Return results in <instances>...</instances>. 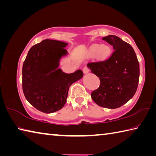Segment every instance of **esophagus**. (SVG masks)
I'll use <instances>...</instances> for the list:
<instances>
[{
  "mask_svg": "<svg viewBox=\"0 0 156 156\" xmlns=\"http://www.w3.org/2000/svg\"><path fill=\"white\" fill-rule=\"evenodd\" d=\"M83 73H84V74H87V73H88L89 72V68H88L87 67H84V68H83Z\"/></svg>",
  "mask_w": 156,
  "mask_h": 156,
  "instance_id": "34e87169",
  "label": "esophagus"
}]
</instances>
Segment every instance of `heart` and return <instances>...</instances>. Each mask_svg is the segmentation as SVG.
Returning <instances> with one entry per match:
<instances>
[{
  "label": "heart",
  "mask_w": 156,
  "mask_h": 156,
  "mask_svg": "<svg viewBox=\"0 0 156 156\" xmlns=\"http://www.w3.org/2000/svg\"><path fill=\"white\" fill-rule=\"evenodd\" d=\"M110 54V48L109 46L103 45V46H100V45H93L90 48L89 50V55L90 56L95 55L96 57L98 59H105Z\"/></svg>",
  "instance_id": "1"
}]
</instances>
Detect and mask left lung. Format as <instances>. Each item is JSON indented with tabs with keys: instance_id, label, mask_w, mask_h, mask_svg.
Listing matches in <instances>:
<instances>
[{
	"instance_id": "8db88e82",
	"label": "left lung",
	"mask_w": 156,
	"mask_h": 156,
	"mask_svg": "<svg viewBox=\"0 0 156 156\" xmlns=\"http://www.w3.org/2000/svg\"><path fill=\"white\" fill-rule=\"evenodd\" d=\"M102 39L112 45L114 52L105 61L87 64L100 80V87L90 96L98 106L115 109L127 102L136 91L139 63L133 48L119 37L110 35Z\"/></svg>"
}]
</instances>
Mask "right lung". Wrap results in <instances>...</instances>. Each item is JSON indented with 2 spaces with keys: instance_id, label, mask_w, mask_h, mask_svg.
<instances>
[{
  "instance_id": "right-lung-1",
  "label": "right lung",
  "mask_w": 156,
  "mask_h": 156,
  "mask_svg": "<svg viewBox=\"0 0 156 156\" xmlns=\"http://www.w3.org/2000/svg\"><path fill=\"white\" fill-rule=\"evenodd\" d=\"M63 41L44 39L29 50L22 67V89L27 100L44 113L61 110L67 101L69 87L83 77L82 70L66 73L58 68L68 55Z\"/></svg>"
}]
</instances>
